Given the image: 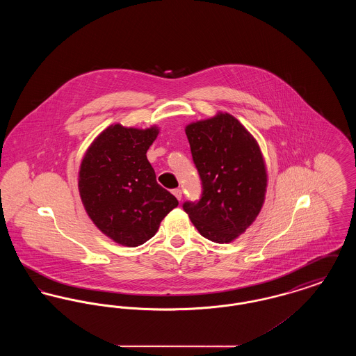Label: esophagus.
Wrapping results in <instances>:
<instances>
[{
    "mask_svg": "<svg viewBox=\"0 0 356 356\" xmlns=\"http://www.w3.org/2000/svg\"><path fill=\"white\" fill-rule=\"evenodd\" d=\"M172 193L176 196V199H177L179 202L181 200V196H183V192H181V189H179V188H177V189H173V191H172Z\"/></svg>",
    "mask_w": 356,
    "mask_h": 356,
    "instance_id": "esophagus-1",
    "label": "esophagus"
}]
</instances>
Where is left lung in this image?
<instances>
[{"mask_svg": "<svg viewBox=\"0 0 356 356\" xmlns=\"http://www.w3.org/2000/svg\"><path fill=\"white\" fill-rule=\"evenodd\" d=\"M203 193L183 208L202 236L231 243L257 218L266 199L267 170L254 136L229 113L186 127Z\"/></svg>", "mask_w": 356, "mask_h": 356, "instance_id": "left-lung-1", "label": "left lung"}]
</instances>
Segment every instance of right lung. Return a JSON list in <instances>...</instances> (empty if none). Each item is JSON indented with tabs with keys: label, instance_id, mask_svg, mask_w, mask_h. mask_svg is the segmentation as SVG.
<instances>
[{
	"label": "right lung",
	"instance_id": "right-lung-1",
	"mask_svg": "<svg viewBox=\"0 0 356 356\" xmlns=\"http://www.w3.org/2000/svg\"><path fill=\"white\" fill-rule=\"evenodd\" d=\"M157 135V127L137 129L113 124L95 138L80 165L79 191L88 216L121 245L148 241L179 205L157 184L147 159Z\"/></svg>",
	"mask_w": 356,
	"mask_h": 356
}]
</instances>
